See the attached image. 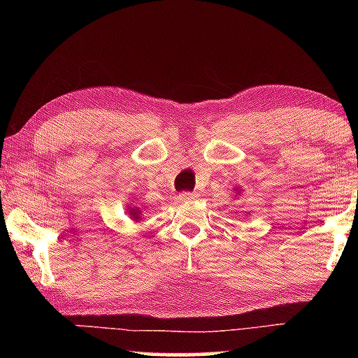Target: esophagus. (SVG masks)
Listing matches in <instances>:
<instances>
[{
  "instance_id": "34e87169",
  "label": "esophagus",
  "mask_w": 358,
  "mask_h": 358,
  "mask_svg": "<svg viewBox=\"0 0 358 358\" xmlns=\"http://www.w3.org/2000/svg\"><path fill=\"white\" fill-rule=\"evenodd\" d=\"M197 196L194 192H183V194H180V201H183V202H189V201H194V199H196Z\"/></svg>"
}]
</instances>
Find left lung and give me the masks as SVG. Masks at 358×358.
<instances>
[{
    "label": "left lung",
    "instance_id": "8db88e82",
    "mask_svg": "<svg viewBox=\"0 0 358 358\" xmlns=\"http://www.w3.org/2000/svg\"><path fill=\"white\" fill-rule=\"evenodd\" d=\"M234 192H235V197H238V196H241V189H240V187L237 186V187H234ZM246 215H250V213H248V211H246Z\"/></svg>",
    "mask_w": 358,
    "mask_h": 358
}]
</instances>
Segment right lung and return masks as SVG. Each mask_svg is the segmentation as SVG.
Returning <instances> with one entry per match:
<instances>
[{
	"instance_id": "add662e5",
	"label": "right lung",
	"mask_w": 358,
	"mask_h": 358,
	"mask_svg": "<svg viewBox=\"0 0 358 358\" xmlns=\"http://www.w3.org/2000/svg\"><path fill=\"white\" fill-rule=\"evenodd\" d=\"M143 211H145V205H143V207H138V205H136L132 201L128 205H126V213L129 215V217L134 222H141Z\"/></svg>"
}]
</instances>
